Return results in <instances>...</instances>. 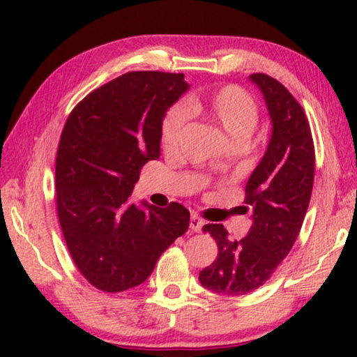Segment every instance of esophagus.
Returning a JSON list of instances; mask_svg holds the SVG:
<instances>
[{
	"mask_svg": "<svg viewBox=\"0 0 357 357\" xmlns=\"http://www.w3.org/2000/svg\"><path fill=\"white\" fill-rule=\"evenodd\" d=\"M203 225H204V220L200 215H197V214L190 215V229L193 233H200Z\"/></svg>",
	"mask_w": 357,
	"mask_h": 357,
	"instance_id": "1",
	"label": "esophagus"
}]
</instances>
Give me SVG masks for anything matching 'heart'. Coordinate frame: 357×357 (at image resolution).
I'll list each match as a JSON object with an SVG mask.
<instances>
[{
  "mask_svg": "<svg viewBox=\"0 0 357 357\" xmlns=\"http://www.w3.org/2000/svg\"><path fill=\"white\" fill-rule=\"evenodd\" d=\"M187 113L203 114L225 132L231 146H245L258 126V107L249 93L239 86H223L211 93H202L173 107L162 121L160 140L167 151L178 148L187 121Z\"/></svg>",
  "mask_w": 357,
  "mask_h": 357,
  "instance_id": "heart-1",
  "label": "heart"
}]
</instances>
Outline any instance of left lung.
Masks as SVG:
<instances>
[{"instance_id":"8db88e82","label":"left lung","mask_w":357,"mask_h":357,"mask_svg":"<svg viewBox=\"0 0 357 357\" xmlns=\"http://www.w3.org/2000/svg\"><path fill=\"white\" fill-rule=\"evenodd\" d=\"M268 107L273 134L245 185L252 227L241 241H229L220 223L203 231L215 239L217 259L200 271L198 280L217 294L243 296L259 288L275 273L301 231L315 176V148L305 113L280 82L252 74Z\"/></svg>"}]
</instances>
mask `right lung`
Here are the masks:
<instances>
[{"label": "right lung", "instance_id": "1", "mask_svg": "<svg viewBox=\"0 0 357 357\" xmlns=\"http://www.w3.org/2000/svg\"><path fill=\"white\" fill-rule=\"evenodd\" d=\"M189 86L184 74L128 72L88 94L66 121L56 155L59 225L78 271L102 291L142 285L189 228L183 204L130 200L142 167L160 157L167 110Z\"/></svg>", "mask_w": 357, "mask_h": 357}]
</instances>
